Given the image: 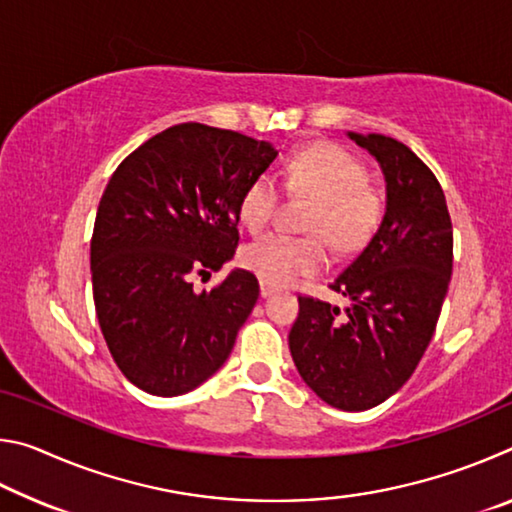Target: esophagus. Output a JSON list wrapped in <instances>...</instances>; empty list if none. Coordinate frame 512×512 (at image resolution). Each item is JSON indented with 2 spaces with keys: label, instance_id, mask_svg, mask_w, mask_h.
Wrapping results in <instances>:
<instances>
[{
  "label": "esophagus",
  "instance_id": "34e87169",
  "mask_svg": "<svg viewBox=\"0 0 512 512\" xmlns=\"http://www.w3.org/2000/svg\"><path fill=\"white\" fill-rule=\"evenodd\" d=\"M259 293H262L264 298H268V296H271V293H275V287H271V284L262 282V284H259Z\"/></svg>",
  "mask_w": 512,
  "mask_h": 512
}]
</instances>
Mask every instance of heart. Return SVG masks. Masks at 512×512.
I'll return each instance as SVG.
<instances>
[{
    "instance_id": "obj_1",
    "label": "heart",
    "mask_w": 512,
    "mask_h": 512,
    "mask_svg": "<svg viewBox=\"0 0 512 512\" xmlns=\"http://www.w3.org/2000/svg\"><path fill=\"white\" fill-rule=\"evenodd\" d=\"M370 176L363 162L336 144H314L291 155L284 169V187L296 196L314 198L307 214V237L266 235L241 253V262L266 284H293L314 275L327 264V244L339 253H354L375 235L384 201L368 187ZM280 187L262 173L241 192L237 214L248 232H262L273 221Z\"/></svg>"
}]
</instances>
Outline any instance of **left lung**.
Returning <instances> with one entry per match:
<instances>
[{"label":"left lung","mask_w":512,"mask_h":512,"mask_svg":"<svg viewBox=\"0 0 512 512\" xmlns=\"http://www.w3.org/2000/svg\"><path fill=\"white\" fill-rule=\"evenodd\" d=\"M386 178V214L361 255L329 284L341 311L300 296L289 332L300 377L341 411H366L409 381L436 332L454 262V232L438 178L409 146L348 133Z\"/></svg>","instance_id":"obj_1"}]
</instances>
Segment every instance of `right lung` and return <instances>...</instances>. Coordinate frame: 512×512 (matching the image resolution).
Instances as JSON below:
<instances>
[{"label":"right lung","instance_id":"add662e5","mask_svg":"<svg viewBox=\"0 0 512 512\" xmlns=\"http://www.w3.org/2000/svg\"><path fill=\"white\" fill-rule=\"evenodd\" d=\"M277 151L196 121L146 140L112 173L90 241L94 309L108 350L142 391H194L230 357L253 311L257 277L235 268L196 293L239 246L241 192Z\"/></svg>","mask_w":512,"mask_h":512}]
</instances>
